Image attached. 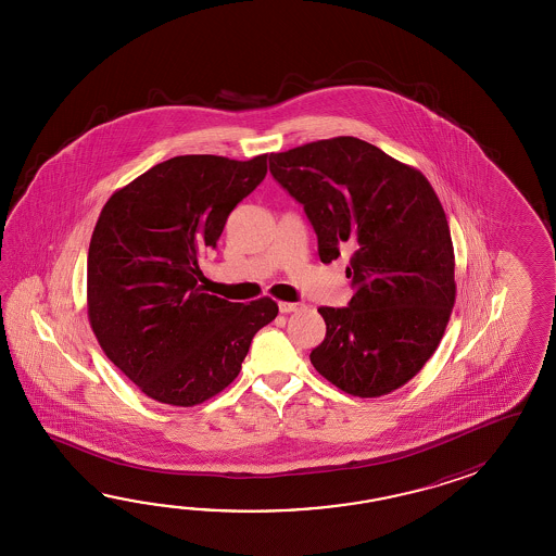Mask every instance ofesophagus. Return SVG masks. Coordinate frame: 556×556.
<instances>
[{"instance_id": "1", "label": "esophagus", "mask_w": 556, "mask_h": 556, "mask_svg": "<svg viewBox=\"0 0 556 556\" xmlns=\"http://www.w3.org/2000/svg\"><path fill=\"white\" fill-rule=\"evenodd\" d=\"M298 307H300V304H292V302H280V304H278V309H280L282 314H292Z\"/></svg>"}]
</instances>
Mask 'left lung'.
<instances>
[{
    "label": "left lung",
    "instance_id": "8db88e82",
    "mask_svg": "<svg viewBox=\"0 0 556 556\" xmlns=\"http://www.w3.org/2000/svg\"><path fill=\"white\" fill-rule=\"evenodd\" d=\"M270 173L304 206L319 261L354 249L345 307H319L326 338L309 362L357 397L402 388L426 366L455 304L445 211L417 168L355 137L270 154Z\"/></svg>",
    "mask_w": 556,
    "mask_h": 556
}]
</instances>
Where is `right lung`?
Returning <instances> with one entry per match:
<instances>
[{
	"instance_id": "obj_1",
	"label": "right lung",
	"mask_w": 556,
	"mask_h": 556,
	"mask_svg": "<svg viewBox=\"0 0 556 556\" xmlns=\"http://www.w3.org/2000/svg\"><path fill=\"white\" fill-rule=\"evenodd\" d=\"M268 154H182L117 190L87 256V314L106 357L154 402L192 407L228 388L273 298L235 304L202 288V252L266 177Z\"/></svg>"
}]
</instances>
